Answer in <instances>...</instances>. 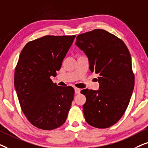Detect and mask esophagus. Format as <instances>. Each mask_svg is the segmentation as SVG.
<instances>
[{"mask_svg": "<svg viewBox=\"0 0 148 148\" xmlns=\"http://www.w3.org/2000/svg\"><path fill=\"white\" fill-rule=\"evenodd\" d=\"M74 90H75V93L76 94H79L80 92V88H74Z\"/></svg>", "mask_w": 148, "mask_h": 148, "instance_id": "34e87169", "label": "esophagus"}]
</instances>
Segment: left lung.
Here are the masks:
<instances>
[{"label":"left lung","mask_w":148,"mask_h":148,"mask_svg":"<svg viewBox=\"0 0 148 148\" xmlns=\"http://www.w3.org/2000/svg\"><path fill=\"white\" fill-rule=\"evenodd\" d=\"M75 44L88 58L90 72L99 75V90H81L86 96V123L99 129L111 127L125 112L134 88L129 49L123 40L101 29L78 35Z\"/></svg>","instance_id":"left-lung-1"}]
</instances>
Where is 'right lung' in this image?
Segmentation results:
<instances>
[{"label": "right lung", "mask_w": 148, "mask_h": 148, "mask_svg": "<svg viewBox=\"0 0 148 148\" xmlns=\"http://www.w3.org/2000/svg\"><path fill=\"white\" fill-rule=\"evenodd\" d=\"M75 36H45L27 42L19 55L14 86L23 114L38 129L53 130L66 121L74 90L50 77L60 70Z\"/></svg>", "instance_id": "add662e5"}]
</instances>
